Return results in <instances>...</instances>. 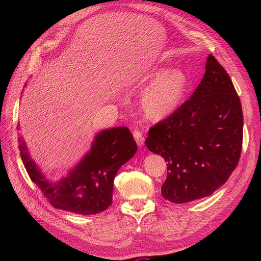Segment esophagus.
Listing matches in <instances>:
<instances>
[{"label":"esophagus","mask_w":261,"mask_h":261,"mask_svg":"<svg viewBox=\"0 0 261 261\" xmlns=\"http://www.w3.org/2000/svg\"><path fill=\"white\" fill-rule=\"evenodd\" d=\"M133 135H134V138H135L136 143L139 147H143L144 145V136L143 134H141V132L139 129H135L133 132Z\"/></svg>","instance_id":"esophagus-1"}]
</instances>
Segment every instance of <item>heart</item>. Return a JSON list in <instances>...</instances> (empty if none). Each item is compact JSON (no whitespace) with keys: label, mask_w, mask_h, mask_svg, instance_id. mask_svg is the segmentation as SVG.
<instances>
[{"label":"heart","mask_w":261,"mask_h":261,"mask_svg":"<svg viewBox=\"0 0 261 261\" xmlns=\"http://www.w3.org/2000/svg\"><path fill=\"white\" fill-rule=\"evenodd\" d=\"M160 73L154 68L147 77ZM186 89V76L179 69H168L158 76L141 94L140 103L145 115L159 121L173 113L179 106Z\"/></svg>","instance_id":"b5f03b06"}]
</instances>
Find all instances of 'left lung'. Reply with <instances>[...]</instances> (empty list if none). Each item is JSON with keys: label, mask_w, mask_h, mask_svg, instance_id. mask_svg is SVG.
Here are the masks:
<instances>
[{"label": "left lung", "mask_w": 261, "mask_h": 261, "mask_svg": "<svg viewBox=\"0 0 261 261\" xmlns=\"http://www.w3.org/2000/svg\"><path fill=\"white\" fill-rule=\"evenodd\" d=\"M148 135L147 148L168 162L161 187L167 200L203 198L228 179L242 152L243 111L230 76L213 55L192 97Z\"/></svg>", "instance_id": "1"}]
</instances>
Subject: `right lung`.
<instances>
[{"mask_svg": "<svg viewBox=\"0 0 261 261\" xmlns=\"http://www.w3.org/2000/svg\"><path fill=\"white\" fill-rule=\"evenodd\" d=\"M20 158L31 180L54 208L90 216L105 211L112 203L116 173L137 151L136 141L125 126L100 132L90 151L57 183L46 179L30 159L27 146L18 139Z\"/></svg>", "mask_w": 261, "mask_h": 261, "instance_id": "right-lung-1", "label": "right lung"}]
</instances>
